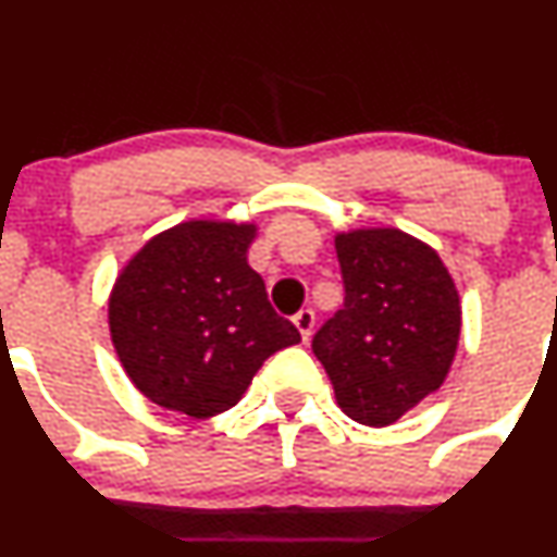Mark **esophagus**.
Segmentation results:
<instances>
[{
    "instance_id": "34e87169",
    "label": "esophagus",
    "mask_w": 557,
    "mask_h": 557,
    "mask_svg": "<svg viewBox=\"0 0 557 557\" xmlns=\"http://www.w3.org/2000/svg\"><path fill=\"white\" fill-rule=\"evenodd\" d=\"M294 325L296 329H299V334H301V339H310V334H312V329H314V312L310 310V307H307V310H299L294 314Z\"/></svg>"
}]
</instances>
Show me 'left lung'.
I'll return each instance as SVG.
<instances>
[{
	"label": "left lung",
	"mask_w": 557,
	"mask_h": 557,
	"mask_svg": "<svg viewBox=\"0 0 557 557\" xmlns=\"http://www.w3.org/2000/svg\"><path fill=\"white\" fill-rule=\"evenodd\" d=\"M334 245L345 307L314 334L312 352L342 412L383 429L445 383L460 296L440 252L401 228H350Z\"/></svg>",
	"instance_id": "obj_1"
}]
</instances>
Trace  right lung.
<instances>
[{
	"label": "right lung",
	"instance_id": "obj_1",
	"mask_svg": "<svg viewBox=\"0 0 557 557\" xmlns=\"http://www.w3.org/2000/svg\"><path fill=\"white\" fill-rule=\"evenodd\" d=\"M256 223L185 221L148 239L107 301L112 347L134 387L205 420L232 409L261 363L301 334L247 263Z\"/></svg>",
	"mask_w": 557,
	"mask_h": 557
}]
</instances>
